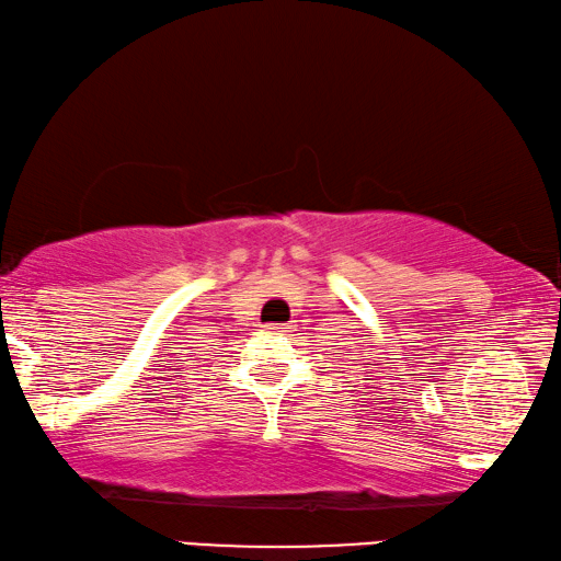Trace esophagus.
<instances>
[{
	"instance_id": "esophagus-1",
	"label": "esophagus",
	"mask_w": 561,
	"mask_h": 561,
	"mask_svg": "<svg viewBox=\"0 0 561 561\" xmlns=\"http://www.w3.org/2000/svg\"><path fill=\"white\" fill-rule=\"evenodd\" d=\"M266 329H279V332H284V329H289L287 324H270Z\"/></svg>"
}]
</instances>
